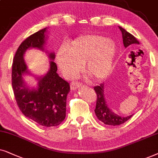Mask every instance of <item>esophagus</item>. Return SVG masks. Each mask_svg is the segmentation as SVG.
<instances>
[{
	"mask_svg": "<svg viewBox=\"0 0 158 158\" xmlns=\"http://www.w3.org/2000/svg\"><path fill=\"white\" fill-rule=\"evenodd\" d=\"M81 86V85L79 82V81H72V82L71 83V89H77V88L80 87Z\"/></svg>",
	"mask_w": 158,
	"mask_h": 158,
	"instance_id": "34e87169",
	"label": "esophagus"
}]
</instances>
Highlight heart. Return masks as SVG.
I'll use <instances>...</instances> for the list:
<instances>
[{
  "mask_svg": "<svg viewBox=\"0 0 158 158\" xmlns=\"http://www.w3.org/2000/svg\"><path fill=\"white\" fill-rule=\"evenodd\" d=\"M115 56L113 42L102 35H85L69 44L67 50L60 49L57 53V63L64 75L73 78L84 70L92 79H101L110 72Z\"/></svg>",
  "mask_w": 158,
  "mask_h": 158,
  "instance_id": "heart-1",
  "label": "heart"
}]
</instances>
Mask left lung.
<instances>
[{
    "label": "left lung",
    "instance_id": "left-lung-1",
    "mask_svg": "<svg viewBox=\"0 0 158 158\" xmlns=\"http://www.w3.org/2000/svg\"><path fill=\"white\" fill-rule=\"evenodd\" d=\"M120 30L122 32V38H123V45L125 48L132 44H139V42L131 34L128 32L124 29L119 27ZM94 92L97 94L96 107L94 109V113L99 119V121H102L106 125L118 126L125 123L128 120L130 119L132 115L127 117H121L118 115L115 114L110 109L108 108L107 106L106 100H105L104 94V84L101 83L99 86L94 87Z\"/></svg>",
    "mask_w": 158,
    "mask_h": 158
}]
</instances>
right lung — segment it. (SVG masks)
<instances>
[{"instance_id": "add662e5", "label": "right lung", "mask_w": 158, "mask_h": 158, "mask_svg": "<svg viewBox=\"0 0 158 158\" xmlns=\"http://www.w3.org/2000/svg\"><path fill=\"white\" fill-rule=\"evenodd\" d=\"M46 28L41 29L25 39L19 46L12 64L11 84L14 97L23 115L43 127H56L66 117V97L70 91L69 82L58 75L57 65L50 61V70L39 79L37 89L25 87L22 75L27 73L23 58L24 52L29 48L43 50ZM53 60L54 53H50Z\"/></svg>"}]
</instances>
